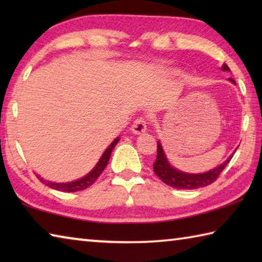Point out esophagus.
<instances>
[{"instance_id": "obj_1", "label": "esophagus", "mask_w": 262, "mask_h": 262, "mask_svg": "<svg viewBox=\"0 0 262 262\" xmlns=\"http://www.w3.org/2000/svg\"><path fill=\"white\" fill-rule=\"evenodd\" d=\"M147 130V121L143 118H137L132 126V132L136 135H140Z\"/></svg>"}]
</instances>
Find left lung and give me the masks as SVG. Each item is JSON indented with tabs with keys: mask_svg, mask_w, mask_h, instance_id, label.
Returning a JSON list of instances; mask_svg holds the SVG:
<instances>
[{
	"mask_svg": "<svg viewBox=\"0 0 262 262\" xmlns=\"http://www.w3.org/2000/svg\"><path fill=\"white\" fill-rule=\"evenodd\" d=\"M222 69L224 72H229L230 68L227 64H223ZM230 82L236 84L234 79L229 78ZM233 155H231L227 161L223 164H221L220 166L215 167L214 170L205 172V173H199V174H190V173H185V172L178 171L177 168L172 167L170 164H168L165 154H164V150L162 148L161 142H157V157L156 161L154 163V172L156 176L161 179L164 184H166L171 187L174 188H180V189H195L205 187L214 183V181L219 178L222 171L224 170L225 166L228 165L229 162L231 161Z\"/></svg>",
	"mask_w": 262,
	"mask_h": 262,
	"instance_id": "left-lung-1",
	"label": "left lung"
}]
</instances>
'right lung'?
Listing matches in <instances>:
<instances>
[{"label": "right lung", "mask_w": 262, "mask_h": 262, "mask_svg": "<svg viewBox=\"0 0 262 262\" xmlns=\"http://www.w3.org/2000/svg\"><path fill=\"white\" fill-rule=\"evenodd\" d=\"M119 137H117L112 143L110 144V147L105 150V152L103 154V156L100 157L99 162L97 163V165L92 168V171L90 173L86 174L85 177H83V178L78 179L76 181H72V183H63V184H60V183H52V181H47V180H43L41 177H38V179L41 181V183L45 184L48 187H51L53 189H56V190H61V192H78V190H83L88 187H90V186L95 183V181L98 179V177L101 174V172L104 171V168L106 167L108 163V159L111 154H112V150L114 149L115 145L119 142Z\"/></svg>", "instance_id": "add662e5"}]
</instances>
